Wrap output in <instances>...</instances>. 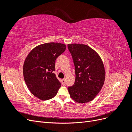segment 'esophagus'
I'll return each mask as SVG.
<instances>
[{"instance_id": "obj_1", "label": "esophagus", "mask_w": 132, "mask_h": 132, "mask_svg": "<svg viewBox=\"0 0 132 132\" xmlns=\"http://www.w3.org/2000/svg\"><path fill=\"white\" fill-rule=\"evenodd\" d=\"M61 82H62V84H63V85H65V80L64 79H62V80H61Z\"/></svg>"}]
</instances>
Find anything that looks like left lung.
<instances>
[{
	"mask_svg": "<svg viewBox=\"0 0 132 132\" xmlns=\"http://www.w3.org/2000/svg\"><path fill=\"white\" fill-rule=\"evenodd\" d=\"M75 66V80L68 87L70 96L79 103L88 102L96 96L105 79V70L96 52L83 44H68Z\"/></svg>",
	"mask_w": 132,
	"mask_h": 132,
	"instance_id": "1",
	"label": "left lung"
}]
</instances>
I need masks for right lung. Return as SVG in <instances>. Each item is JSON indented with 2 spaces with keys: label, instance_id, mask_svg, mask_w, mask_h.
Segmentation results:
<instances>
[{
  "label": "right lung",
  "instance_id": "1",
  "mask_svg": "<svg viewBox=\"0 0 132 132\" xmlns=\"http://www.w3.org/2000/svg\"><path fill=\"white\" fill-rule=\"evenodd\" d=\"M65 49L63 43H44L32 50L25 59L23 74L26 84L31 93L41 100L54 97L61 86L54 73L55 62Z\"/></svg>",
  "mask_w": 132,
  "mask_h": 132
}]
</instances>
